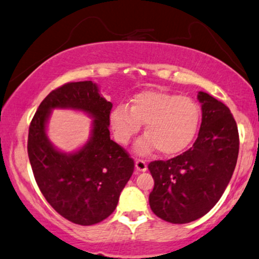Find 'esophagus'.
<instances>
[{
    "instance_id": "obj_1",
    "label": "esophagus",
    "mask_w": 259,
    "mask_h": 259,
    "mask_svg": "<svg viewBox=\"0 0 259 259\" xmlns=\"http://www.w3.org/2000/svg\"><path fill=\"white\" fill-rule=\"evenodd\" d=\"M135 169L137 171H140V172H143V171L147 170V164L143 160H137L135 161Z\"/></svg>"
}]
</instances>
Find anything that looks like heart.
<instances>
[{
	"mask_svg": "<svg viewBox=\"0 0 259 259\" xmlns=\"http://www.w3.org/2000/svg\"><path fill=\"white\" fill-rule=\"evenodd\" d=\"M114 135L127 145L145 124L146 135L135 143V152L147 155L157 148L162 155L184 150L196 137L200 107L193 98L164 91L147 90L131 99L130 107L120 104L110 116Z\"/></svg>",
	"mask_w": 259,
	"mask_h": 259,
	"instance_id": "1",
	"label": "heart"
}]
</instances>
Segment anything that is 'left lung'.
I'll use <instances>...</instances> for the list:
<instances>
[{
	"label": "left lung",
	"mask_w": 259,
	"mask_h": 259,
	"mask_svg": "<svg viewBox=\"0 0 259 259\" xmlns=\"http://www.w3.org/2000/svg\"><path fill=\"white\" fill-rule=\"evenodd\" d=\"M201 125L193 146L168 161H153L149 205L171 224L204 217L224 194L235 169L240 139L235 119L224 103L199 91Z\"/></svg>",
	"instance_id": "1"
}]
</instances>
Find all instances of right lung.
<instances>
[{"instance_id": "1", "label": "right lung", "mask_w": 259, "mask_h": 259, "mask_svg": "<svg viewBox=\"0 0 259 259\" xmlns=\"http://www.w3.org/2000/svg\"><path fill=\"white\" fill-rule=\"evenodd\" d=\"M54 108L82 110L94 119L90 140L76 152H61L47 137ZM111 109L96 83L70 82L47 95L30 124L27 154L35 182L52 207L76 225L111 215L133 174V158L110 139Z\"/></svg>"}]
</instances>
